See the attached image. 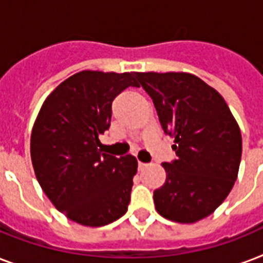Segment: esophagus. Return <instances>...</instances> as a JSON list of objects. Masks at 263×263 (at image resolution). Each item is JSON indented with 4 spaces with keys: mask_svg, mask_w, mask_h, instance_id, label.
<instances>
[{
    "mask_svg": "<svg viewBox=\"0 0 263 263\" xmlns=\"http://www.w3.org/2000/svg\"><path fill=\"white\" fill-rule=\"evenodd\" d=\"M146 166H147V164H144V162H138V168H139V171H142V169H144L146 168Z\"/></svg>",
    "mask_w": 263,
    "mask_h": 263,
    "instance_id": "esophagus-1",
    "label": "esophagus"
}]
</instances>
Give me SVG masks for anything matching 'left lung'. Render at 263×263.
Instances as JSON below:
<instances>
[{
    "mask_svg": "<svg viewBox=\"0 0 263 263\" xmlns=\"http://www.w3.org/2000/svg\"><path fill=\"white\" fill-rule=\"evenodd\" d=\"M161 127L175 138L176 158L164 162L166 181L154 191L161 216L191 224L210 216L236 181L241 134L218 92L191 73H139Z\"/></svg>",
    "mask_w": 263,
    "mask_h": 263,
    "instance_id": "8db88e82",
    "label": "left lung"
}]
</instances>
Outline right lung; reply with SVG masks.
<instances>
[{
	"label": "right lung",
	"instance_id": "obj_1",
	"mask_svg": "<svg viewBox=\"0 0 263 263\" xmlns=\"http://www.w3.org/2000/svg\"><path fill=\"white\" fill-rule=\"evenodd\" d=\"M134 73L83 71L68 78L43 102L31 134V160L43 192L59 212L86 227L119 220L131 200L135 157L101 150L111 102Z\"/></svg>",
	"mask_w": 263,
	"mask_h": 263
}]
</instances>
